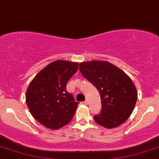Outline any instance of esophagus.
<instances>
[{
	"mask_svg": "<svg viewBox=\"0 0 159 159\" xmlns=\"http://www.w3.org/2000/svg\"><path fill=\"white\" fill-rule=\"evenodd\" d=\"M83 103L85 104V105H88V103H89V101H88V99H86L85 101H84Z\"/></svg>",
	"mask_w": 159,
	"mask_h": 159,
	"instance_id": "1",
	"label": "esophagus"
}]
</instances>
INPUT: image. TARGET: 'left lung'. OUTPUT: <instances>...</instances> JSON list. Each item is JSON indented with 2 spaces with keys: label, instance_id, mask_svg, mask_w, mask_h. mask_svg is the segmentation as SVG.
<instances>
[{
  "label": "left lung",
  "instance_id": "1",
  "mask_svg": "<svg viewBox=\"0 0 159 159\" xmlns=\"http://www.w3.org/2000/svg\"><path fill=\"white\" fill-rule=\"evenodd\" d=\"M80 70L100 94L102 110L93 116L96 122L106 128L123 124L132 113L138 97L130 78L107 61L81 62Z\"/></svg>",
  "mask_w": 159,
  "mask_h": 159
}]
</instances>
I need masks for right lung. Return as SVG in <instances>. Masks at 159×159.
<instances>
[{
  "mask_svg": "<svg viewBox=\"0 0 159 159\" xmlns=\"http://www.w3.org/2000/svg\"><path fill=\"white\" fill-rule=\"evenodd\" d=\"M79 64L66 60L51 62L34 76L25 93L32 116L47 128L57 130L69 123L79 102L66 91Z\"/></svg>",
  "mask_w": 159,
  "mask_h": 159,
  "instance_id": "1",
  "label": "right lung"
}]
</instances>
